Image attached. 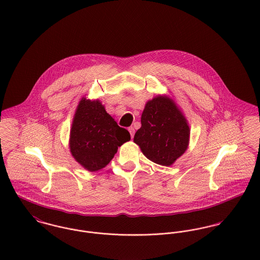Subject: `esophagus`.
Returning a JSON list of instances; mask_svg holds the SVG:
<instances>
[{"label": "esophagus", "mask_w": 260, "mask_h": 260, "mask_svg": "<svg viewBox=\"0 0 260 260\" xmlns=\"http://www.w3.org/2000/svg\"><path fill=\"white\" fill-rule=\"evenodd\" d=\"M128 131H129L130 135H131V138H133V137H134V134H135V129H134V127H129V128H128Z\"/></svg>", "instance_id": "1"}]
</instances>
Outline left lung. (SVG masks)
Segmentation results:
<instances>
[{
  "label": "left lung",
  "instance_id": "1",
  "mask_svg": "<svg viewBox=\"0 0 260 260\" xmlns=\"http://www.w3.org/2000/svg\"><path fill=\"white\" fill-rule=\"evenodd\" d=\"M189 135L187 120L174 101L157 96L145 105L134 142L152 162L170 166L185 152Z\"/></svg>",
  "mask_w": 260,
  "mask_h": 260
}]
</instances>
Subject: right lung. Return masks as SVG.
<instances>
[{
    "label": "right lung",
    "mask_w": 260,
    "mask_h": 260,
    "mask_svg": "<svg viewBox=\"0 0 260 260\" xmlns=\"http://www.w3.org/2000/svg\"><path fill=\"white\" fill-rule=\"evenodd\" d=\"M130 139V133L118 126L99 100L80 101L70 131V151L85 169L104 168Z\"/></svg>",
    "instance_id": "obj_1"
}]
</instances>
